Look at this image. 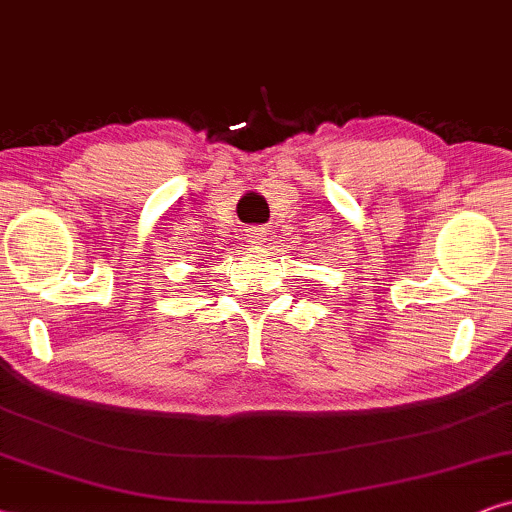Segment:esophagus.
<instances>
[{
  "mask_svg": "<svg viewBox=\"0 0 512 512\" xmlns=\"http://www.w3.org/2000/svg\"><path fill=\"white\" fill-rule=\"evenodd\" d=\"M245 238H248L250 243H262V238H264V231H262V229H250L248 234H245Z\"/></svg>",
  "mask_w": 512,
  "mask_h": 512,
  "instance_id": "esophagus-1",
  "label": "esophagus"
}]
</instances>
